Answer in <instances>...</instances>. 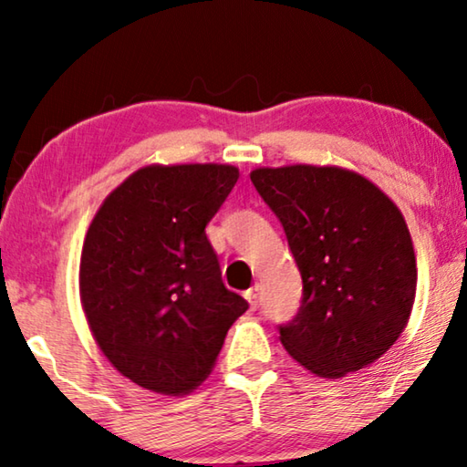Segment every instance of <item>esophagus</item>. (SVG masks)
<instances>
[{
	"label": "esophagus",
	"instance_id": "34e87169",
	"mask_svg": "<svg viewBox=\"0 0 467 467\" xmlns=\"http://www.w3.org/2000/svg\"><path fill=\"white\" fill-rule=\"evenodd\" d=\"M244 298L248 300V305H250V308H254L258 306V303H261V294H258V285H254V288H250V290H246L244 292Z\"/></svg>",
	"mask_w": 467,
	"mask_h": 467
}]
</instances>
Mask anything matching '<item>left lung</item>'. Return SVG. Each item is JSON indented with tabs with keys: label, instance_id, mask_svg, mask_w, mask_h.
I'll return each instance as SVG.
<instances>
[{
	"label": "left lung",
	"instance_id": "obj_1",
	"mask_svg": "<svg viewBox=\"0 0 467 467\" xmlns=\"http://www.w3.org/2000/svg\"><path fill=\"white\" fill-rule=\"evenodd\" d=\"M284 225L303 303L279 340L311 374L336 379L382 357L411 315L413 242L399 206L342 167L288 164L250 173Z\"/></svg>",
	"mask_w": 467,
	"mask_h": 467
}]
</instances>
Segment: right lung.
Masks as SVG:
<instances>
[{
  "label": "right lung",
  "instance_id": "right-lung-1",
  "mask_svg": "<svg viewBox=\"0 0 467 467\" xmlns=\"http://www.w3.org/2000/svg\"><path fill=\"white\" fill-rule=\"evenodd\" d=\"M238 177L232 164H148L91 221L78 265L81 306L104 357L141 389L190 394L248 308L223 285L204 232Z\"/></svg>",
  "mask_w": 467,
  "mask_h": 467
}]
</instances>
